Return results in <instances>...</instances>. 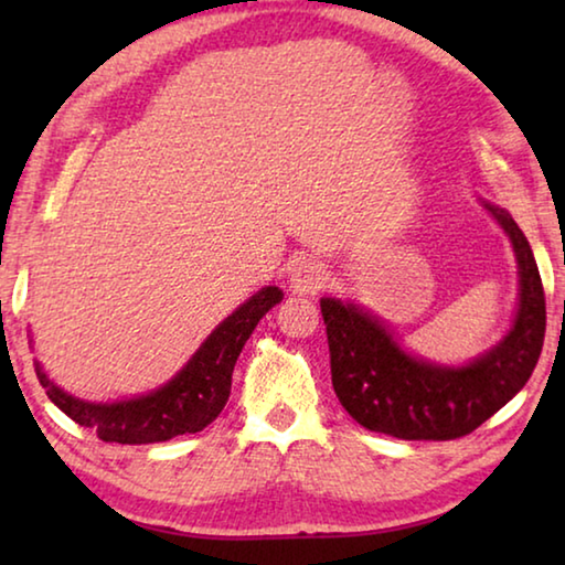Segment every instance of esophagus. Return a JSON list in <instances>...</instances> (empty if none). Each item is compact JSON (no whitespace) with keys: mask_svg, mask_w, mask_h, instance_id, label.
Listing matches in <instances>:
<instances>
[{"mask_svg":"<svg viewBox=\"0 0 565 565\" xmlns=\"http://www.w3.org/2000/svg\"><path fill=\"white\" fill-rule=\"evenodd\" d=\"M329 274L319 262L303 259L294 266L291 271V291L299 296H313L327 286Z\"/></svg>","mask_w":565,"mask_h":565,"instance_id":"obj_1","label":"esophagus"}]
</instances>
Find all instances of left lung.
Here are the masks:
<instances>
[{"label":"left lung","mask_w":565,"mask_h":565,"mask_svg":"<svg viewBox=\"0 0 565 565\" xmlns=\"http://www.w3.org/2000/svg\"><path fill=\"white\" fill-rule=\"evenodd\" d=\"M519 264V303L505 337L461 366L416 356L361 303L323 296L331 381L363 428L404 441H451L471 434L531 379L546 333V296L529 238L505 209L481 202Z\"/></svg>","instance_id":"8db88e82"}]
</instances>
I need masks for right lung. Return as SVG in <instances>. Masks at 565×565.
I'll use <instances>...</instances> for the list:
<instances>
[{
	"label": "right lung",
	"instance_id": "right-lung-1",
	"mask_svg": "<svg viewBox=\"0 0 565 565\" xmlns=\"http://www.w3.org/2000/svg\"><path fill=\"white\" fill-rule=\"evenodd\" d=\"M284 299L279 286H264L209 333L184 366L164 386L121 401H84L66 394L46 376L40 361L34 371L56 408L79 426L97 431L107 444H159L174 436L196 434L222 414L232 394L238 353L256 323ZM32 341V339H30Z\"/></svg>",
	"mask_w": 565,
	"mask_h": 565
}]
</instances>
